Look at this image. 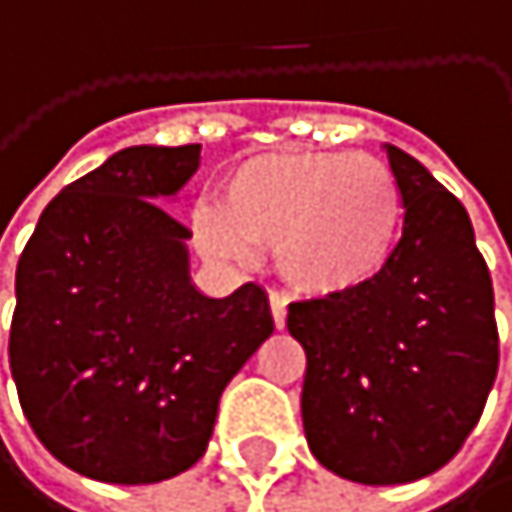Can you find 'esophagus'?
<instances>
[{
  "instance_id": "1",
  "label": "esophagus",
  "mask_w": 512,
  "mask_h": 512,
  "mask_svg": "<svg viewBox=\"0 0 512 512\" xmlns=\"http://www.w3.org/2000/svg\"><path fill=\"white\" fill-rule=\"evenodd\" d=\"M270 309H273L276 330H282V327H285V321H288V300H285V297H279V294H273V297H270Z\"/></svg>"
}]
</instances>
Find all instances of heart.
I'll use <instances>...</instances> for the list:
<instances>
[{
  "instance_id": "obj_1",
  "label": "heart",
  "mask_w": 512,
  "mask_h": 512,
  "mask_svg": "<svg viewBox=\"0 0 512 512\" xmlns=\"http://www.w3.org/2000/svg\"><path fill=\"white\" fill-rule=\"evenodd\" d=\"M206 254L248 261L273 245L279 276L303 294L339 297L372 285L402 233V194L393 170L372 155L267 152L224 179V209H194Z\"/></svg>"
}]
</instances>
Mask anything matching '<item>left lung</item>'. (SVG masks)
<instances>
[{"label": "left lung", "instance_id": "left-lung-1", "mask_svg": "<svg viewBox=\"0 0 512 512\" xmlns=\"http://www.w3.org/2000/svg\"><path fill=\"white\" fill-rule=\"evenodd\" d=\"M405 224L366 288L288 306L306 351L303 429L315 459L354 483H411L444 468L498 375L492 276L465 206L387 146Z\"/></svg>", "mask_w": 512, "mask_h": 512}]
</instances>
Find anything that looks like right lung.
<instances>
[{
	"mask_svg": "<svg viewBox=\"0 0 512 512\" xmlns=\"http://www.w3.org/2000/svg\"><path fill=\"white\" fill-rule=\"evenodd\" d=\"M200 143L128 146L65 185L17 261L8 360L38 441L119 486L188 471L230 378L273 333L261 285L212 300L191 285V230L158 206Z\"/></svg>",
	"mask_w": 512,
	"mask_h": 512,
	"instance_id": "obj_1",
	"label": "right lung"
}]
</instances>
